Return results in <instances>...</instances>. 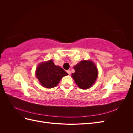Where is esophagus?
I'll use <instances>...</instances> for the list:
<instances>
[{"mask_svg": "<svg viewBox=\"0 0 133 133\" xmlns=\"http://www.w3.org/2000/svg\"><path fill=\"white\" fill-rule=\"evenodd\" d=\"M66 72H67L68 74H69V75H70V74H71V71H70V70H66Z\"/></svg>", "mask_w": 133, "mask_h": 133, "instance_id": "34e87169", "label": "esophagus"}]
</instances>
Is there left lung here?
I'll use <instances>...</instances> for the list:
<instances>
[{
  "instance_id": "8db88e82",
  "label": "left lung",
  "mask_w": 133,
  "mask_h": 133,
  "mask_svg": "<svg viewBox=\"0 0 133 133\" xmlns=\"http://www.w3.org/2000/svg\"><path fill=\"white\" fill-rule=\"evenodd\" d=\"M75 73L71 74L75 83L80 89H87L94 84L98 71L91 60H82L74 66Z\"/></svg>"
}]
</instances>
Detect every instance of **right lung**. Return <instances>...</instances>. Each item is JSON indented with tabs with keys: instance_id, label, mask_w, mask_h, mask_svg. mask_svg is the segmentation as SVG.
Returning a JSON list of instances; mask_svg holds the SVG:
<instances>
[{
	"instance_id": "add662e5",
	"label": "right lung",
	"mask_w": 133,
	"mask_h": 133,
	"mask_svg": "<svg viewBox=\"0 0 133 133\" xmlns=\"http://www.w3.org/2000/svg\"><path fill=\"white\" fill-rule=\"evenodd\" d=\"M68 75L63 68L55 65L51 59L40 63L35 72L36 77L41 85L49 89L55 87L63 76Z\"/></svg>"
}]
</instances>
